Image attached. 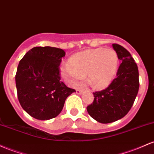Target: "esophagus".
I'll list each match as a JSON object with an SVG mask.
<instances>
[{"mask_svg": "<svg viewBox=\"0 0 154 154\" xmlns=\"http://www.w3.org/2000/svg\"><path fill=\"white\" fill-rule=\"evenodd\" d=\"M76 93H77V94H82V91L80 90V89H76Z\"/></svg>", "mask_w": 154, "mask_h": 154, "instance_id": "34e87169", "label": "esophagus"}]
</instances>
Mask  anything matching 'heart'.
<instances>
[{
    "label": "heart",
    "instance_id": "b5f03b06",
    "mask_svg": "<svg viewBox=\"0 0 154 154\" xmlns=\"http://www.w3.org/2000/svg\"><path fill=\"white\" fill-rule=\"evenodd\" d=\"M118 58L112 49L97 48L75 54L68 65L60 68L62 77L72 85H78L86 77L94 88H100L111 80L117 70Z\"/></svg>",
    "mask_w": 154,
    "mask_h": 154
}]
</instances>
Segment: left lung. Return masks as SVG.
I'll return each mask as SVG.
<instances>
[{
  "label": "left lung",
  "instance_id": "left-lung-1",
  "mask_svg": "<svg viewBox=\"0 0 154 154\" xmlns=\"http://www.w3.org/2000/svg\"><path fill=\"white\" fill-rule=\"evenodd\" d=\"M122 63L116 77L104 90L94 92V102L87 107L91 117L102 124L124 118L130 110L139 91V72L131 54L124 47L113 44Z\"/></svg>",
  "mask_w": 154,
  "mask_h": 154
}]
</instances>
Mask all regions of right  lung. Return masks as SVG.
<instances>
[{
    "label": "right lung",
    "mask_w": 154,
    "mask_h": 154,
    "mask_svg": "<svg viewBox=\"0 0 154 154\" xmlns=\"http://www.w3.org/2000/svg\"><path fill=\"white\" fill-rule=\"evenodd\" d=\"M62 49L35 47L20 60L15 75L17 97L27 113L38 120L56 117L74 89L60 81Z\"/></svg>",
    "instance_id": "right-lung-1"
}]
</instances>
